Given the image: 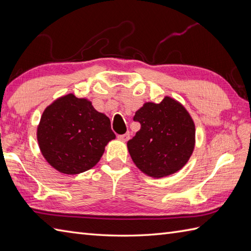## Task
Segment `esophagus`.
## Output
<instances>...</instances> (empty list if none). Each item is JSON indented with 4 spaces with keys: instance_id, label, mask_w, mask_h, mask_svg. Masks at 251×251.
Returning a JSON list of instances; mask_svg holds the SVG:
<instances>
[{
    "instance_id": "obj_1",
    "label": "esophagus",
    "mask_w": 251,
    "mask_h": 251,
    "mask_svg": "<svg viewBox=\"0 0 251 251\" xmlns=\"http://www.w3.org/2000/svg\"><path fill=\"white\" fill-rule=\"evenodd\" d=\"M129 136H130L129 132H126V134H124V135H119V136H117V139L123 141V142H126L127 140L129 139Z\"/></svg>"
}]
</instances>
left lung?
<instances>
[{"mask_svg": "<svg viewBox=\"0 0 251 251\" xmlns=\"http://www.w3.org/2000/svg\"><path fill=\"white\" fill-rule=\"evenodd\" d=\"M134 120L141 128L127 148L143 174L163 178L188 163L195 147V125L179 101L166 96L159 103L146 102Z\"/></svg>", "mask_w": 251, "mask_h": 251, "instance_id": "8db88e82", "label": "left lung"}]
</instances>
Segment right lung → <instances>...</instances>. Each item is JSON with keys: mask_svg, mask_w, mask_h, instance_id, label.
<instances>
[{"mask_svg": "<svg viewBox=\"0 0 251 251\" xmlns=\"http://www.w3.org/2000/svg\"><path fill=\"white\" fill-rule=\"evenodd\" d=\"M36 138L50 166L62 174L77 175L100 161L115 135L109 117L95 110L88 99L68 94L44 110Z\"/></svg>", "mask_w": 251, "mask_h": 251, "instance_id": "1", "label": "right lung"}]
</instances>
